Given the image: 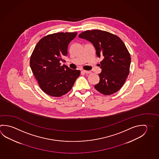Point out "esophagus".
Segmentation results:
<instances>
[{"instance_id":"obj_1","label":"esophagus","mask_w":159,"mask_h":159,"mask_svg":"<svg viewBox=\"0 0 159 159\" xmlns=\"http://www.w3.org/2000/svg\"><path fill=\"white\" fill-rule=\"evenodd\" d=\"M83 73H85V74H90L91 71H86V70H82L81 71Z\"/></svg>"}]
</instances>
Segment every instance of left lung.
<instances>
[{
    "instance_id": "8db88e82",
    "label": "left lung",
    "mask_w": 159,
    "mask_h": 159,
    "mask_svg": "<svg viewBox=\"0 0 159 159\" xmlns=\"http://www.w3.org/2000/svg\"><path fill=\"white\" fill-rule=\"evenodd\" d=\"M79 37L91 42L97 56L102 59L100 80L95 89L106 95L118 91L127 78L131 64V56L125 43L113 34L98 30L83 32Z\"/></svg>"
}]
</instances>
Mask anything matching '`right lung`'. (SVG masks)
<instances>
[{"label":"right lung","mask_w":159,"mask_h":159,"mask_svg":"<svg viewBox=\"0 0 159 159\" xmlns=\"http://www.w3.org/2000/svg\"><path fill=\"white\" fill-rule=\"evenodd\" d=\"M77 32H59L48 34L40 39L32 53L30 66L40 88L54 97L66 94L72 88L80 70L61 66L67 56L68 45Z\"/></svg>","instance_id":"obj_1"}]
</instances>
